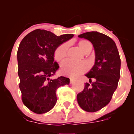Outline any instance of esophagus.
<instances>
[{
    "mask_svg": "<svg viewBox=\"0 0 134 134\" xmlns=\"http://www.w3.org/2000/svg\"><path fill=\"white\" fill-rule=\"evenodd\" d=\"M74 82V79H72V78H70V84H72V83H73Z\"/></svg>",
    "mask_w": 134,
    "mask_h": 134,
    "instance_id": "obj_1",
    "label": "esophagus"
}]
</instances>
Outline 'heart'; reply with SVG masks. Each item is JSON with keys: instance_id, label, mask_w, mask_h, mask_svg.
Returning a JSON list of instances; mask_svg holds the SVG:
<instances>
[{"instance_id": "obj_1", "label": "heart", "mask_w": 134, "mask_h": 134, "mask_svg": "<svg viewBox=\"0 0 134 134\" xmlns=\"http://www.w3.org/2000/svg\"><path fill=\"white\" fill-rule=\"evenodd\" d=\"M78 46L84 53L90 52L92 49V44L90 41L86 40L79 41ZM67 49H68V44L67 43H64L58 46L55 49L53 55L55 60L60 61L64 59L67 55ZM88 64L86 62H73L67 60L61 64L60 72L64 76L76 77L86 72L88 70Z\"/></svg>"}]
</instances>
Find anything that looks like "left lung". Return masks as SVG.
I'll use <instances>...</instances> for the list:
<instances>
[{
    "label": "left lung",
    "instance_id": "8db88e82",
    "mask_svg": "<svg viewBox=\"0 0 134 134\" xmlns=\"http://www.w3.org/2000/svg\"><path fill=\"white\" fill-rule=\"evenodd\" d=\"M88 40L95 51V64L86 76L91 84L85 83L82 92L77 95L80 107L87 112H95L107 106L117 88L120 77L121 60L115 41L97 31L86 32L78 36Z\"/></svg>",
    "mask_w": 134,
    "mask_h": 134
}]
</instances>
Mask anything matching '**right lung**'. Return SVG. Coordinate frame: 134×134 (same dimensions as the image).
Listing matches in <instances>:
<instances>
[{
  "label": "right lung",
  "instance_id": "right-lung-1",
  "mask_svg": "<svg viewBox=\"0 0 134 134\" xmlns=\"http://www.w3.org/2000/svg\"><path fill=\"white\" fill-rule=\"evenodd\" d=\"M74 36L72 34L56 36L44 30H35L22 40L17 57L18 76L22 101L31 111L42 114L56 104V90L68 84L70 79L64 76L52 79L59 68L54 61L55 49Z\"/></svg>",
  "mask_w": 134,
  "mask_h": 134
}]
</instances>
